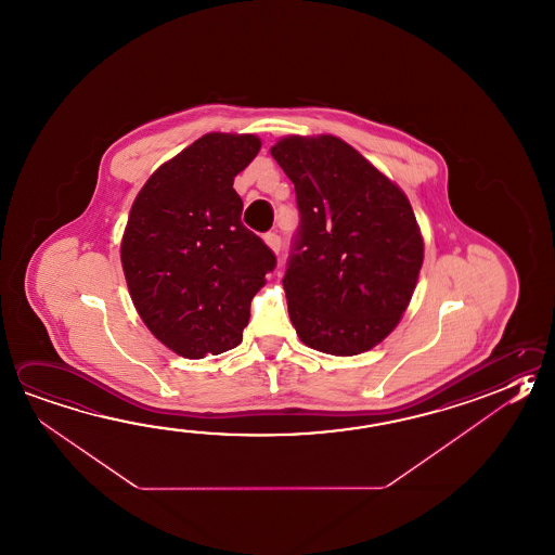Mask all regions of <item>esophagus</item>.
<instances>
[{"instance_id":"34e87169","label":"esophagus","mask_w":555,"mask_h":555,"mask_svg":"<svg viewBox=\"0 0 555 555\" xmlns=\"http://www.w3.org/2000/svg\"><path fill=\"white\" fill-rule=\"evenodd\" d=\"M264 243L271 247L272 251L279 253L281 249V235L279 233H274V231H269V233H264Z\"/></svg>"}]
</instances>
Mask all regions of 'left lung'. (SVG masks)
<instances>
[{"label": "left lung", "mask_w": 555, "mask_h": 555, "mask_svg": "<svg viewBox=\"0 0 555 555\" xmlns=\"http://www.w3.org/2000/svg\"><path fill=\"white\" fill-rule=\"evenodd\" d=\"M271 155L300 211L283 279L296 334L330 356L369 351L397 327L424 261L409 198L337 137H286Z\"/></svg>", "instance_id": "obj_1"}]
</instances>
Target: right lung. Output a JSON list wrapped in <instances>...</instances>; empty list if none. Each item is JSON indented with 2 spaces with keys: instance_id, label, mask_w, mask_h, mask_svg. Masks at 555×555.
Wrapping results in <instances>:
<instances>
[{
  "instance_id": "add662e5",
  "label": "right lung",
  "mask_w": 555,
  "mask_h": 555,
  "mask_svg": "<svg viewBox=\"0 0 555 555\" xmlns=\"http://www.w3.org/2000/svg\"><path fill=\"white\" fill-rule=\"evenodd\" d=\"M255 135L208 133L137 194L121 241L127 286L151 334L189 359L241 344L251 300L276 257L241 223L233 178L257 157Z\"/></svg>"
}]
</instances>
